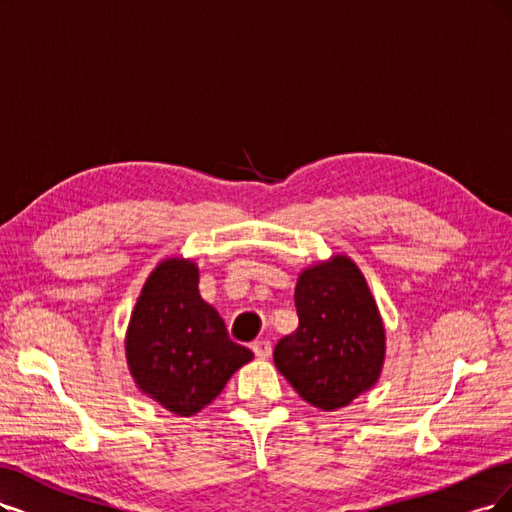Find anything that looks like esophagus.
Returning <instances> with one entry per match:
<instances>
[{
	"label": "esophagus",
	"mask_w": 512,
	"mask_h": 512,
	"mask_svg": "<svg viewBox=\"0 0 512 512\" xmlns=\"http://www.w3.org/2000/svg\"><path fill=\"white\" fill-rule=\"evenodd\" d=\"M251 348H253L255 356H259V358H268L272 354V344L268 342V339H257Z\"/></svg>",
	"instance_id": "1"
}]
</instances>
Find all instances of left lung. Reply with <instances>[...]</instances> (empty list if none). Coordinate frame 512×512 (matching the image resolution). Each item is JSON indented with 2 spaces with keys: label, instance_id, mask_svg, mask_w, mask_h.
Listing matches in <instances>:
<instances>
[{
  "label": "left lung",
  "instance_id": "left-lung-1",
  "mask_svg": "<svg viewBox=\"0 0 512 512\" xmlns=\"http://www.w3.org/2000/svg\"><path fill=\"white\" fill-rule=\"evenodd\" d=\"M299 327L274 348V365L301 399L335 411L382 373L386 331L363 272L346 255L316 263L295 287Z\"/></svg>",
  "mask_w": 512,
  "mask_h": 512
}]
</instances>
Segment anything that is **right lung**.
I'll list each match as a JSON object with an SVG mask.
<instances>
[{
	"label": "right lung",
	"mask_w": 512,
	"mask_h": 512,
	"mask_svg": "<svg viewBox=\"0 0 512 512\" xmlns=\"http://www.w3.org/2000/svg\"><path fill=\"white\" fill-rule=\"evenodd\" d=\"M194 261L170 257L149 274L132 310L126 361L135 384L164 409L194 415L213 403L253 352L227 335L198 291Z\"/></svg>",
	"instance_id": "obj_1"
}]
</instances>
